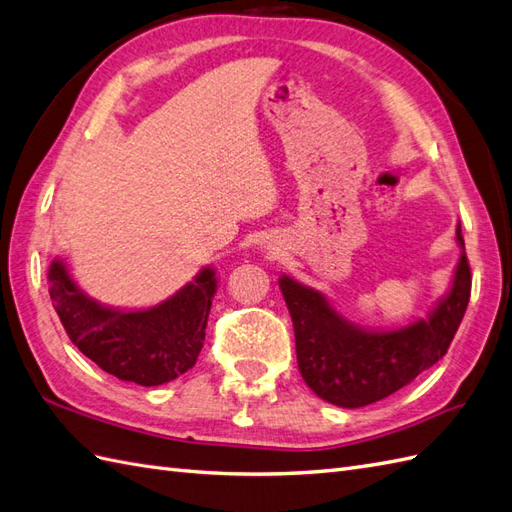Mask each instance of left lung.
<instances>
[{
	"instance_id": "left-lung-1",
	"label": "left lung",
	"mask_w": 512,
	"mask_h": 512,
	"mask_svg": "<svg viewBox=\"0 0 512 512\" xmlns=\"http://www.w3.org/2000/svg\"><path fill=\"white\" fill-rule=\"evenodd\" d=\"M456 242L463 253L452 290L428 320L396 331H365L350 324L320 292L281 277L279 287L290 309L300 376L322 400L359 409L409 385L448 352L471 294V270L461 227Z\"/></svg>"
}]
</instances>
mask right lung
Masks as SVG:
<instances>
[{
    "label": "right lung",
    "mask_w": 512,
    "mask_h": 512,
    "mask_svg": "<svg viewBox=\"0 0 512 512\" xmlns=\"http://www.w3.org/2000/svg\"><path fill=\"white\" fill-rule=\"evenodd\" d=\"M49 296L71 342L103 372L155 387L188 372L203 348L216 277L203 268L164 303L142 311L99 305L86 296L62 259L49 266Z\"/></svg>",
    "instance_id": "1"
}]
</instances>
